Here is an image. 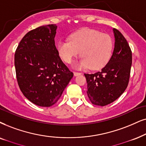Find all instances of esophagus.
I'll list each match as a JSON object with an SVG mask.
<instances>
[{
  "mask_svg": "<svg viewBox=\"0 0 146 146\" xmlns=\"http://www.w3.org/2000/svg\"><path fill=\"white\" fill-rule=\"evenodd\" d=\"M81 74H82V73H79V72H77V71L74 72L75 76H78V75H80Z\"/></svg>",
  "mask_w": 146,
  "mask_h": 146,
  "instance_id": "esophagus-1",
  "label": "esophagus"
}]
</instances>
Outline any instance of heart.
Segmentation results:
<instances>
[{
	"mask_svg": "<svg viewBox=\"0 0 146 146\" xmlns=\"http://www.w3.org/2000/svg\"><path fill=\"white\" fill-rule=\"evenodd\" d=\"M114 42L110 35L90 29H83L69 36V40H61L56 44L60 58L70 63L80 53V68L98 70L104 67L111 58Z\"/></svg>",
	"mask_w": 146,
	"mask_h": 146,
	"instance_id": "obj_1",
	"label": "heart"
}]
</instances>
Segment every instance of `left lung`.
<instances>
[{
  "mask_svg": "<svg viewBox=\"0 0 146 146\" xmlns=\"http://www.w3.org/2000/svg\"><path fill=\"white\" fill-rule=\"evenodd\" d=\"M114 48L108 63L95 73H85L90 102L104 106L113 102L125 92L129 81L132 52L127 40L114 28Z\"/></svg>",
  "mask_w": 146,
  "mask_h": 146,
  "instance_id": "left-lung-1",
  "label": "left lung"
}]
</instances>
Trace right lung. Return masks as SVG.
Masks as SVG:
<instances>
[{
    "instance_id": "obj_1",
    "label": "right lung",
    "mask_w": 146,
    "mask_h": 146,
    "mask_svg": "<svg viewBox=\"0 0 146 146\" xmlns=\"http://www.w3.org/2000/svg\"><path fill=\"white\" fill-rule=\"evenodd\" d=\"M56 27L50 24L29 31L15 53L20 90L30 102L39 106L56 104L73 76L57 52L54 42Z\"/></svg>"
}]
</instances>
